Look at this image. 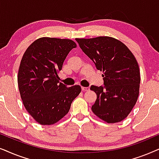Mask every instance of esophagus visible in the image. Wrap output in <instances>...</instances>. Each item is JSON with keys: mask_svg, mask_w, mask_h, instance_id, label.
Returning <instances> with one entry per match:
<instances>
[{"mask_svg": "<svg viewBox=\"0 0 159 159\" xmlns=\"http://www.w3.org/2000/svg\"><path fill=\"white\" fill-rule=\"evenodd\" d=\"M81 90L83 91V92H86V91L89 90V89L88 87H84V86H82V87H81Z\"/></svg>", "mask_w": 159, "mask_h": 159, "instance_id": "esophagus-1", "label": "esophagus"}]
</instances>
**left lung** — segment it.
Wrapping results in <instances>:
<instances>
[{
	"label": "left lung",
	"mask_w": 159,
	"mask_h": 159,
	"mask_svg": "<svg viewBox=\"0 0 159 159\" xmlns=\"http://www.w3.org/2000/svg\"><path fill=\"white\" fill-rule=\"evenodd\" d=\"M81 50L102 71L103 86H92L97 94L92 111L108 124L127 117L139 96L140 75L134 54L121 41L108 36L75 39Z\"/></svg>",
	"instance_id": "8db88e82"
}]
</instances>
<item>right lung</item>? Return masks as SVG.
Instances as JSON below:
<instances>
[{
    "instance_id": "add662e5",
    "label": "right lung",
    "mask_w": 159,
    "mask_h": 159,
    "mask_svg": "<svg viewBox=\"0 0 159 159\" xmlns=\"http://www.w3.org/2000/svg\"><path fill=\"white\" fill-rule=\"evenodd\" d=\"M75 47L72 40L43 37L23 54L17 76L19 90L25 109L41 125L62 119L81 93V86L67 87L60 83L58 76L67 54Z\"/></svg>"
}]
</instances>
